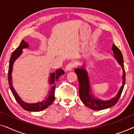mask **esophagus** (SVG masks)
<instances>
[{
  "label": "esophagus",
  "instance_id": "1",
  "mask_svg": "<svg viewBox=\"0 0 134 134\" xmlns=\"http://www.w3.org/2000/svg\"><path fill=\"white\" fill-rule=\"evenodd\" d=\"M74 67V63H69L68 64V65L66 66L65 67V70L68 71H71L72 69Z\"/></svg>",
  "mask_w": 134,
  "mask_h": 134
}]
</instances>
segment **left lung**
<instances>
[{
  "instance_id": "left-lung-1",
  "label": "left lung",
  "mask_w": 134,
  "mask_h": 134,
  "mask_svg": "<svg viewBox=\"0 0 134 134\" xmlns=\"http://www.w3.org/2000/svg\"><path fill=\"white\" fill-rule=\"evenodd\" d=\"M111 50L113 51L115 59L116 60L119 65L122 67V83L121 87H120L116 96L110 99L107 100H104L96 98L92 94V90H91L90 82L88 74L87 71L86 70L85 65L82 66H80L78 68L74 69V72H76L78 77L79 83V96L80 99L83 102V103L88 108L94 110H100L107 109L111 107L118 102L120 99L122 91L123 90L124 84L126 81V73L124 71L123 57H122V53L121 52L120 49L113 44Z\"/></svg>"
}]
</instances>
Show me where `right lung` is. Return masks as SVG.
<instances>
[{"mask_svg":"<svg viewBox=\"0 0 134 134\" xmlns=\"http://www.w3.org/2000/svg\"><path fill=\"white\" fill-rule=\"evenodd\" d=\"M29 46L28 43L24 41V40H23L20 43L18 48L16 49V50L13 51L12 53L11 58L10 60V63H9L8 67V83L10 85V88L12 91V92L13 94V96L20 105L25 110L30 111H40L46 109L51 105V104L54 102L55 99V85L56 82L58 80L60 77L62 75L64 74V71L61 68L57 69L55 72H52L50 74V76L49 78V85H51V88L50 90L49 91L48 94H47V98L45 100H43L41 102H38L36 103H27L23 101L21 99V98L19 96L18 93H16L15 90L14 89L12 84V71L13 66L14 62L15 60L21 55L23 53V49L29 47Z\"/></svg>","mask_w":134,"mask_h":134,"instance_id":"1","label":"right lung"}]
</instances>
